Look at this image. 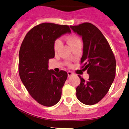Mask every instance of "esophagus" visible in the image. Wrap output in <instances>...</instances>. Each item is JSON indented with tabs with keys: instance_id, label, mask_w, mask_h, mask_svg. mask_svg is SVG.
Listing matches in <instances>:
<instances>
[{
	"instance_id": "1",
	"label": "esophagus",
	"mask_w": 129,
	"mask_h": 129,
	"mask_svg": "<svg viewBox=\"0 0 129 129\" xmlns=\"http://www.w3.org/2000/svg\"><path fill=\"white\" fill-rule=\"evenodd\" d=\"M74 75V73L72 72H71V71H68V77H70L71 76H72Z\"/></svg>"
}]
</instances>
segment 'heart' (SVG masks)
<instances>
[{"mask_svg":"<svg viewBox=\"0 0 129 129\" xmlns=\"http://www.w3.org/2000/svg\"><path fill=\"white\" fill-rule=\"evenodd\" d=\"M65 39H66V42L69 45L71 48H72L77 45L79 43H81V39H79L78 36L75 35H68L65 37ZM61 45V42L60 39H56L54 43V50L55 52H57V51L60 49V47Z\"/></svg>","mask_w":129,"mask_h":129,"instance_id":"obj_1","label":"heart"}]
</instances>
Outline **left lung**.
Here are the masks:
<instances>
[{
	"label": "left lung",
	"instance_id": "1",
	"mask_svg": "<svg viewBox=\"0 0 129 129\" xmlns=\"http://www.w3.org/2000/svg\"><path fill=\"white\" fill-rule=\"evenodd\" d=\"M75 33L82 36L83 54L81 68L89 74L88 81L80 75L77 97L81 102L93 105L107 94L115 77L116 61L110 45L102 33L94 25L84 23L71 26Z\"/></svg>",
	"mask_w": 129,
	"mask_h": 129
}]
</instances>
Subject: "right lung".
<instances>
[{
    "mask_svg": "<svg viewBox=\"0 0 129 129\" xmlns=\"http://www.w3.org/2000/svg\"><path fill=\"white\" fill-rule=\"evenodd\" d=\"M71 32L68 25L44 23L27 33L19 51L18 71L24 85L35 101L45 106L59 102L68 74L48 69L49 59L54 57V43L64 33Z\"/></svg>",
    "mask_w": 129,
    "mask_h": 129,
    "instance_id": "right-lung-1",
    "label": "right lung"
}]
</instances>
